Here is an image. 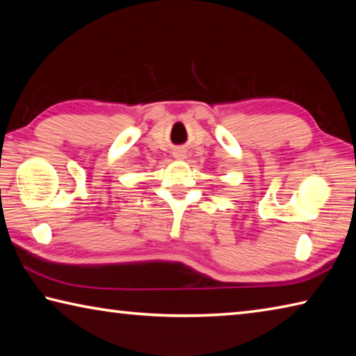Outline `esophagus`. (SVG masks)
I'll use <instances>...</instances> for the list:
<instances>
[{
	"label": "esophagus",
	"mask_w": 356,
	"mask_h": 356,
	"mask_svg": "<svg viewBox=\"0 0 356 356\" xmlns=\"http://www.w3.org/2000/svg\"><path fill=\"white\" fill-rule=\"evenodd\" d=\"M172 155H174V159H176V160H185L186 159V152L184 149H176L172 152Z\"/></svg>",
	"instance_id": "obj_1"
}]
</instances>
